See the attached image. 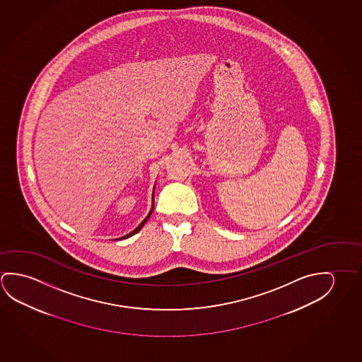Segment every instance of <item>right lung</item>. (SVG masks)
Instances as JSON below:
<instances>
[{"instance_id": "right-lung-1", "label": "right lung", "mask_w": 362, "mask_h": 362, "mask_svg": "<svg viewBox=\"0 0 362 362\" xmlns=\"http://www.w3.org/2000/svg\"><path fill=\"white\" fill-rule=\"evenodd\" d=\"M153 194H155V191H153ZM153 206H155V204H153V197H152V207H151V211H149L148 215L146 216V218H144V221H142L141 224L138 225L137 228L133 230L132 233H129V234H127V235L122 236V238H119V239H127V238L134 235L136 233H138L139 230L142 229V228H144V225L146 224V221H147V220L149 218V216H151V214H152V211H153ZM119 239H117V240H119Z\"/></svg>"}]
</instances>
